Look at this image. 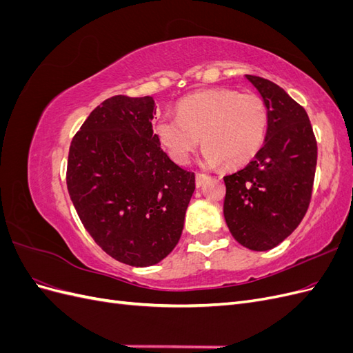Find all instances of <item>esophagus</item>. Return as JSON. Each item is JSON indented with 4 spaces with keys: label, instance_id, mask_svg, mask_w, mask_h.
I'll return each mask as SVG.
<instances>
[{
    "label": "esophagus",
    "instance_id": "1",
    "mask_svg": "<svg viewBox=\"0 0 353 353\" xmlns=\"http://www.w3.org/2000/svg\"><path fill=\"white\" fill-rule=\"evenodd\" d=\"M209 178H210V176L206 175V174H197V175H196V187L200 188L203 184L206 183V181H208Z\"/></svg>",
    "mask_w": 353,
    "mask_h": 353
}]
</instances>
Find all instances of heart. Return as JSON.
Here are the masks:
<instances>
[{
	"mask_svg": "<svg viewBox=\"0 0 353 353\" xmlns=\"http://www.w3.org/2000/svg\"><path fill=\"white\" fill-rule=\"evenodd\" d=\"M270 113L258 94L212 88L188 95L178 104V116L165 114L156 125L159 141L175 162L185 163L199 145L210 166L236 168L261 152Z\"/></svg>",
	"mask_w": 353,
	"mask_h": 353,
	"instance_id": "b5f03b06",
	"label": "heart"
}]
</instances>
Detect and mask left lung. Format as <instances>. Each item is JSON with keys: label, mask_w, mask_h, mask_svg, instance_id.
Wrapping results in <instances>:
<instances>
[{"label": "left lung", "mask_w": 353, "mask_h": 353, "mask_svg": "<svg viewBox=\"0 0 353 353\" xmlns=\"http://www.w3.org/2000/svg\"><path fill=\"white\" fill-rule=\"evenodd\" d=\"M245 78L265 100L270 123L252 162L223 176V216L241 245L265 252L284 241L302 222L311 203L318 148L301 104L268 79Z\"/></svg>", "instance_id": "8db88e82"}]
</instances>
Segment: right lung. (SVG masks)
Listing matches in <instances>:
<instances>
[{
	"mask_svg": "<svg viewBox=\"0 0 353 353\" xmlns=\"http://www.w3.org/2000/svg\"><path fill=\"white\" fill-rule=\"evenodd\" d=\"M153 97L114 95L73 137L66 183L82 225L113 259L156 265L174 250L196 188L153 134Z\"/></svg>",
	"mask_w": 353,
	"mask_h": 353,
	"instance_id": "1",
	"label": "right lung"
}]
</instances>
